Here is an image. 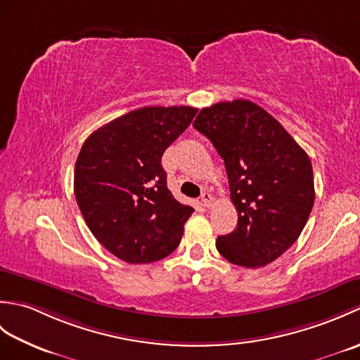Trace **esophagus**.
I'll return each instance as SVG.
<instances>
[{
  "instance_id": "obj_1",
  "label": "esophagus",
  "mask_w": 360,
  "mask_h": 360,
  "mask_svg": "<svg viewBox=\"0 0 360 360\" xmlns=\"http://www.w3.org/2000/svg\"><path fill=\"white\" fill-rule=\"evenodd\" d=\"M201 201H202V204L205 205V207H210L212 202H213V196L209 192H204L201 195Z\"/></svg>"
}]
</instances>
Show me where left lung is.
I'll return each instance as SVG.
<instances>
[{"label": "left lung", "instance_id": "left-lung-1", "mask_svg": "<svg viewBox=\"0 0 360 360\" xmlns=\"http://www.w3.org/2000/svg\"><path fill=\"white\" fill-rule=\"evenodd\" d=\"M193 127L224 159L238 212L235 231L218 236V252L236 266L272 263L297 241L314 205L309 156L277 119L243 98L202 108Z\"/></svg>", "mask_w": 360, "mask_h": 360}]
</instances>
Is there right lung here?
I'll return each mask as SVG.
<instances>
[{"label": "right lung", "mask_w": 360, "mask_h": 360, "mask_svg": "<svg viewBox=\"0 0 360 360\" xmlns=\"http://www.w3.org/2000/svg\"><path fill=\"white\" fill-rule=\"evenodd\" d=\"M196 112L193 106H143L82 145L75 200L97 241L127 263L158 262L179 246L195 209L174 200L160 159Z\"/></svg>", "instance_id": "obj_1"}]
</instances>
